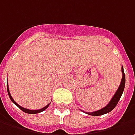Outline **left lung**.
I'll list each match as a JSON object with an SVG mask.
<instances>
[{
	"instance_id": "8db88e82",
	"label": "left lung",
	"mask_w": 135,
	"mask_h": 135,
	"mask_svg": "<svg viewBox=\"0 0 135 135\" xmlns=\"http://www.w3.org/2000/svg\"><path fill=\"white\" fill-rule=\"evenodd\" d=\"M122 72H123V78H122V80H121V82H120V85L119 86L117 92L115 93L113 98L110 101L109 103L106 105L105 108H103L102 109L96 110V111H93V112H85L86 114H89V115H92V116H101V115L108 114V113L110 112L117 106L119 100L121 95L123 94L124 88H125V84H126V76H125V73H124L123 66H122Z\"/></svg>"
}]
</instances>
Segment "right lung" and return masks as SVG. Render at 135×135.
<instances>
[{"mask_svg":"<svg viewBox=\"0 0 135 135\" xmlns=\"http://www.w3.org/2000/svg\"><path fill=\"white\" fill-rule=\"evenodd\" d=\"M7 92H8V95H9V98H10L11 101H12V102H13L15 105H16V106H18V108H19L22 111L25 112V113H27V114H38V113H40V112H42V111H43V110H45L46 109V108H47L49 106V105H50V103H49V105H47L45 107H44V108H41V109H39V110H29V109H27V108H22L21 106H20V105H18V103H16V102L14 101V99H12V95H10L9 90V86H8V82H7Z\"/></svg>","mask_w":135,"mask_h":135,"instance_id":"right-lung-1","label":"right lung"}]
</instances>
